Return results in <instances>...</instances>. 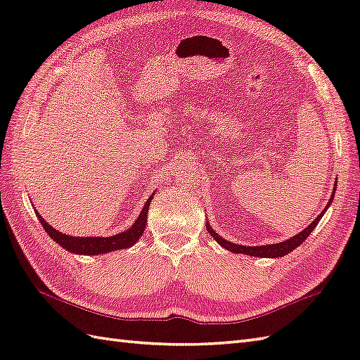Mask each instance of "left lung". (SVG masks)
Masks as SVG:
<instances>
[{"label":"left lung","mask_w":360,"mask_h":360,"mask_svg":"<svg viewBox=\"0 0 360 360\" xmlns=\"http://www.w3.org/2000/svg\"><path fill=\"white\" fill-rule=\"evenodd\" d=\"M333 197H335V194H333L328 200V205L326 206V209L322 210V212L314 218L313 223L309 224L305 227L304 231H301L300 233H296L295 236H290V238L285 240V241H281V243H275V244H266V246H241V244H235L232 241H227L224 238H221L220 235H218L212 227L209 226V223L206 221V227H207V232L212 235V238L220 244V246H223L224 249L231 250L233 253H244V255H249V257H258V258H279V257H284L287 255V253L293 252L296 248H300L301 244L309 238V235L311 233V231H314V227L318 226V223L321 221V218L323 217V214H326V210L328 209V206L331 205L333 201Z\"/></svg>","instance_id":"left-lung-1"}]
</instances>
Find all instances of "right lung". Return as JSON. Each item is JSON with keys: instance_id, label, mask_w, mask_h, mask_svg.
<instances>
[{"instance_id": "right-lung-1", "label": "right lung", "mask_w": 360, "mask_h": 360, "mask_svg": "<svg viewBox=\"0 0 360 360\" xmlns=\"http://www.w3.org/2000/svg\"><path fill=\"white\" fill-rule=\"evenodd\" d=\"M155 192H153V195L146 200V203L142 209V212L139 214L137 220L134 224L129 227L128 231L120 232L117 235H111V236H73V235H67L56 231L55 227H51L44 218L39 215L38 210H34L38 215V220L41 221L42 227L46 229L49 236L53 241H56L60 248H64L65 250L76 253V255H102V253H108L114 250H120V249H128L139 241L140 236L143 235L145 227H146V218H148V209H150V203L154 197Z\"/></svg>"}]
</instances>
